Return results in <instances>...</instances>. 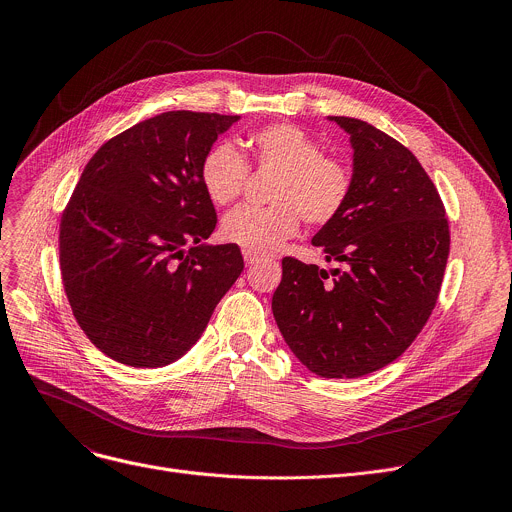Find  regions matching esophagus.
<instances>
[{
    "label": "esophagus",
    "mask_w": 512,
    "mask_h": 512,
    "mask_svg": "<svg viewBox=\"0 0 512 512\" xmlns=\"http://www.w3.org/2000/svg\"><path fill=\"white\" fill-rule=\"evenodd\" d=\"M243 257H245V263H247V265H255V263L261 261L259 255H255V253H251V251H245V249H243Z\"/></svg>",
    "instance_id": "1"
}]
</instances>
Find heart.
Listing matches in <instances>:
<instances>
[{
    "label": "heart",
    "instance_id": "b5f03b06",
    "mask_svg": "<svg viewBox=\"0 0 512 512\" xmlns=\"http://www.w3.org/2000/svg\"><path fill=\"white\" fill-rule=\"evenodd\" d=\"M247 145L263 168L279 170L267 208L239 206L227 214L223 235L255 255L277 251L300 231L302 214L310 225H328L344 210L352 180L348 168L322 154V145L291 123L267 125L249 135ZM249 164L231 141H218L204 156L200 178L216 204L241 196Z\"/></svg>",
    "mask_w": 512,
    "mask_h": 512
}]
</instances>
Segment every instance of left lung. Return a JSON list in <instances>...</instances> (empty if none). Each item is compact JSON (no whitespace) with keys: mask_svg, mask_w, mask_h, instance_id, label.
<instances>
[{"mask_svg":"<svg viewBox=\"0 0 512 512\" xmlns=\"http://www.w3.org/2000/svg\"><path fill=\"white\" fill-rule=\"evenodd\" d=\"M328 119L350 135L352 188L312 245L344 269L285 257L271 310L308 371L356 379L399 358L425 326L442 287L450 229L440 194L405 145L367 121Z\"/></svg>","mask_w":512,"mask_h":512,"instance_id":"left-lung-1","label":"left lung"}]
</instances>
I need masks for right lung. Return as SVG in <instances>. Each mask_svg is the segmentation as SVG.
<instances>
[{
  "label": "right lung",
  "instance_id": "right-lung-1",
  "mask_svg": "<svg viewBox=\"0 0 512 512\" xmlns=\"http://www.w3.org/2000/svg\"><path fill=\"white\" fill-rule=\"evenodd\" d=\"M239 115L168 111L103 143L60 221L66 298L109 358L158 369L202 336L245 263L216 227L200 168ZM193 247L186 252L183 247Z\"/></svg>",
  "mask_w": 512,
  "mask_h": 512
}]
</instances>
